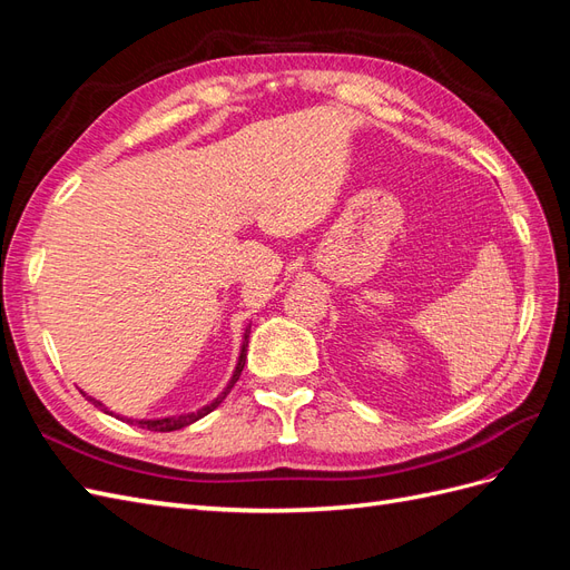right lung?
Instances as JSON below:
<instances>
[{"mask_svg":"<svg viewBox=\"0 0 570 570\" xmlns=\"http://www.w3.org/2000/svg\"><path fill=\"white\" fill-rule=\"evenodd\" d=\"M249 337V333H245V344H243V354H239V361H237V366H235V373H233V377H230V383H228V387L220 392V396H216V400L209 404V406H204V409H199V411H195V413H185V416H170V419H157V421H135L137 425L140 428H147V430H154V433H170V430H180V428H185V425H189V423H195V421H199L202 416H206V413H212L223 400H226V394L233 390V385L239 381V373H243V368H245V358H247V340ZM95 402V400H92ZM95 404H99V402H95ZM101 406V404H99ZM109 413V411H107ZM114 416V413H111ZM128 423H132V421H128Z\"/></svg>","mask_w":570,"mask_h":570,"instance_id":"add662e5","label":"right lung"}]
</instances>
